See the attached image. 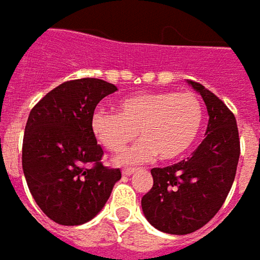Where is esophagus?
Listing matches in <instances>:
<instances>
[{"instance_id":"obj_1","label":"esophagus","mask_w":260,"mask_h":260,"mask_svg":"<svg viewBox=\"0 0 260 260\" xmlns=\"http://www.w3.org/2000/svg\"><path fill=\"white\" fill-rule=\"evenodd\" d=\"M132 174H135V168H127V169H123V175H124V176H130Z\"/></svg>"}]
</instances>
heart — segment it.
I'll return each mask as SVG.
<instances>
[{"label": "heart", "mask_w": 260, "mask_h": 260, "mask_svg": "<svg viewBox=\"0 0 260 260\" xmlns=\"http://www.w3.org/2000/svg\"><path fill=\"white\" fill-rule=\"evenodd\" d=\"M203 121V103L192 92H140L123 98L117 104V114L96 110L91 128L113 153L121 152L139 133L143 140L115 159L120 165H135L156 153L162 160L186 153L197 142Z\"/></svg>", "instance_id": "1"}]
</instances>
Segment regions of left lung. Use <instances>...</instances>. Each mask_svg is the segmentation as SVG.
Masks as SVG:
<instances>
[{"label":"left lung","mask_w":260,"mask_h":260,"mask_svg":"<svg viewBox=\"0 0 260 260\" xmlns=\"http://www.w3.org/2000/svg\"><path fill=\"white\" fill-rule=\"evenodd\" d=\"M186 82L207 107L204 140L186 160L153 168V186L142 198L147 221L168 235H189L217 214L233 185L240 156L233 113L201 84Z\"/></svg>","instance_id":"obj_1"}]
</instances>
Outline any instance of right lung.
Returning a JSON list of instances; mask_svg holds the SVG:
<instances>
[{"instance_id":"right-lung-1","label":"right lung","mask_w":260,"mask_h":260,"mask_svg":"<svg viewBox=\"0 0 260 260\" xmlns=\"http://www.w3.org/2000/svg\"><path fill=\"white\" fill-rule=\"evenodd\" d=\"M115 91L117 86L96 78L68 81L30 111L23 171L37 205L57 224L92 220L121 178L120 169L100 162L104 152L91 128L96 104Z\"/></svg>"}]
</instances>
